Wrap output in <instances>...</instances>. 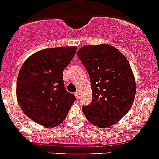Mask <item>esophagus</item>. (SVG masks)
Returning a JSON list of instances; mask_svg holds the SVG:
<instances>
[{"label":"esophagus","mask_w":159,"mask_h":159,"mask_svg":"<svg viewBox=\"0 0 159 159\" xmlns=\"http://www.w3.org/2000/svg\"><path fill=\"white\" fill-rule=\"evenodd\" d=\"M75 98H76V99H79V98H80V92H79V91H76V92L75 93Z\"/></svg>","instance_id":"1"}]
</instances>
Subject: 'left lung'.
<instances>
[{
	"label": "left lung",
	"mask_w": 159,
	"mask_h": 159,
	"mask_svg": "<svg viewBox=\"0 0 159 159\" xmlns=\"http://www.w3.org/2000/svg\"><path fill=\"white\" fill-rule=\"evenodd\" d=\"M90 76L92 101L82 108L98 128L114 125L129 112L136 95V82L128 60L107 44L85 46L76 53Z\"/></svg>",
	"instance_id": "1"
}]
</instances>
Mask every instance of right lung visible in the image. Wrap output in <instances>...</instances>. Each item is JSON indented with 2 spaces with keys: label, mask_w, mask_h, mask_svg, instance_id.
Returning a JSON list of instances; mask_svg holds the SVG:
<instances>
[{
  "label": "right lung",
  "mask_w": 159,
  "mask_h": 159,
  "mask_svg": "<svg viewBox=\"0 0 159 159\" xmlns=\"http://www.w3.org/2000/svg\"><path fill=\"white\" fill-rule=\"evenodd\" d=\"M75 46L43 49L27 58L19 72L17 100L29 118L46 127L61 124L75 101L68 92L63 71L73 58Z\"/></svg>",
  "instance_id": "right-lung-1"
}]
</instances>
